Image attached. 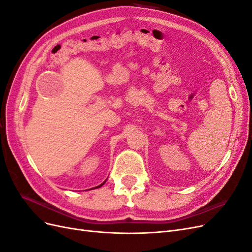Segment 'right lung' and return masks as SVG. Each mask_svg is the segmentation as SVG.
Listing matches in <instances>:
<instances>
[{"label": "right lung", "mask_w": 252, "mask_h": 252, "mask_svg": "<svg viewBox=\"0 0 252 252\" xmlns=\"http://www.w3.org/2000/svg\"><path fill=\"white\" fill-rule=\"evenodd\" d=\"M106 181H107V180H105L103 183H102V184L101 185H98V186H96V187H94V188H91V189H95V188H100L101 186H103L104 184H105V183H106Z\"/></svg>", "instance_id": "add662e5"}]
</instances>
